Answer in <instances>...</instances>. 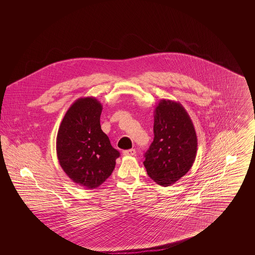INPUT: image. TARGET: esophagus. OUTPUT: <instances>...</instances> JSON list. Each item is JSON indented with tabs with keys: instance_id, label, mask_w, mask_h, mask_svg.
Segmentation results:
<instances>
[{
	"instance_id": "34e87169",
	"label": "esophagus",
	"mask_w": 255,
	"mask_h": 255,
	"mask_svg": "<svg viewBox=\"0 0 255 255\" xmlns=\"http://www.w3.org/2000/svg\"><path fill=\"white\" fill-rule=\"evenodd\" d=\"M135 154V150L134 149H129V150H124L123 151V155L124 156H133Z\"/></svg>"
}]
</instances>
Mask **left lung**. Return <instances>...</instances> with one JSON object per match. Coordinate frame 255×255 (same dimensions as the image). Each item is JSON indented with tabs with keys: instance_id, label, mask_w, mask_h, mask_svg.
I'll use <instances>...</instances> for the list:
<instances>
[{
	"instance_id": "8db88e82",
	"label": "left lung",
	"mask_w": 255,
	"mask_h": 255,
	"mask_svg": "<svg viewBox=\"0 0 255 255\" xmlns=\"http://www.w3.org/2000/svg\"><path fill=\"white\" fill-rule=\"evenodd\" d=\"M194 125L182 104L161 99L154 116V140L143 161L148 176L159 185L169 186L183 177L197 154Z\"/></svg>"
}]
</instances>
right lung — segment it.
Wrapping results in <instances>:
<instances>
[{
  "label": "right lung",
  "instance_id": "obj_1",
  "mask_svg": "<svg viewBox=\"0 0 255 255\" xmlns=\"http://www.w3.org/2000/svg\"><path fill=\"white\" fill-rule=\"evenodd\" d=\"M101 103L81 97L65 114L56 137L61 167L73 182L89 189L105 182L116 166L120 152L101 130Z\"/></svg>",
  "mask_w": 255,
  "mask_h": 255
}]
</instances>
